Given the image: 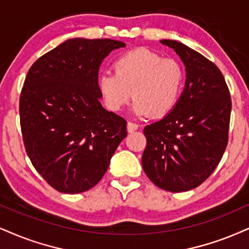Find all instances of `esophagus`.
<instances>
[{
    "mask_svg": "<svg viewBox=\"0 0 249 249\" xmlns=\"http://www.w3.org/2000/svg\"><path fill=\"white\" fill-rule=\"evenodd\" d=\"M127 129L129 133H131V131H135L139 129V124H135V122H131V121H128L127 124Z\"/></svg>",
    "mask_w": 249,
    "mask_h": 249,
    "instance_id": "34e87169",
    "label": "esophagus"
}]
</instances>
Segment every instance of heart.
Segmentation results:
<instances>
[{
  "mask_svg": "<svg viewBox=\"0 0 249 249\" xmlns=\"http://www.w3.org/2000/svg\"><path fill=\"white\" fill-rule=\"evenodd\" d=\"M114 72L101 73L98 89L107 108L120 110L135 103L137 115L162 118L173 110L185 87V70L177 60L146 48H137L116 59Z\"/></svg>",
  "mask_w": 249,
  "mask_h": 249,
  "instance_id": "obj_1",
  "label": "heart"
}]
</instances>
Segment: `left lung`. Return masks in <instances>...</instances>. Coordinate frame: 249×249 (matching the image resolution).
Returning a JSON list of instances; mask_svg holds the SVG:
<instances>
[{
	"label": "left lung",
	"instance_id": "1",
	"mask_svg": "<svg viewBox=\"0 0 249 249\" xmlns=\"http://www.w3.org/2000/svg\"><path fill=\"white\" fill-rule=\"evenodd\" d=\"M186 66V87L173 110L145 125L142 156L145 174L172 193L196 188L219 164L229 142L232 101L223 73L188 46L161 40Z\"/></svg>",
	"mask_w": 249,
	"mask_h": 249
}]
</instances>
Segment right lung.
<instances>
[{"instance_id": "add662e5", "label": "right lung", "mask_w": 249, "mask_h": 249, "mask_svg": "<svg viewBox=\"0 0 249 249\" xmlns=\"http://www.w3.org/2000/svg\"><path fill=\"white\" fill-rule=\"evenodd\" d=\"M121 47L112 39H69L27 72L19 97L24 146L57 192L78 194L96 186L127 136V121L101 106L98 89L101 61Z\"/></svg>"}]
</instances>
